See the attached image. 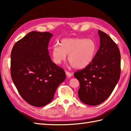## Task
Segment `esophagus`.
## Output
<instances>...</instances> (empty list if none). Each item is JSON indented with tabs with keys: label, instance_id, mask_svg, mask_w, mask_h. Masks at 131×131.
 Masks as SVG:
<instances>
[{
	"label": "esophagus",
	"instance_id": "obj_1",
	"mask_svg": "<svg viewBox=\"0 0 131 131\" xmlns=\"http://www.w3.org/2000/svg\"><path fill=\"white\" fill-rule=\"evenodd\" d=\"M65 73H66V75H67V76H68V77H70L72 75V74H71V73H70V72L66 71H65Z\"/></svg>",
	"mask_w": 131,
	"mask_h": 131
}]
</instances>
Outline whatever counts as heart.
Listing matches in <instances>:
<instances>
[{"instance_id": "b5f03b06", "label": "heart", "mask_w": 131, "mask_h": 131, "mask_svg": "<svg viewBox=\"0 0 131 131\" xmlns=\"http://www.w3.org/2000/svg\"><path fill=\"white\" fill-rule=\"evenodd\" d=\"M96 41L92 39L65 38L52 47L53 62L59 65L65 61L66 54L69 62L77 69H84L92 62L97 52Z\"/></svg>"}]
</instances>
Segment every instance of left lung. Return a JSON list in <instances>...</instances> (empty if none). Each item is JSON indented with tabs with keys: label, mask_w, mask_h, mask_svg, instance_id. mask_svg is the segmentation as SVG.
Wrapping results in <instances>:
<instances>
[{
	"label": "left lung",
	"mask_w": 131,
	"mask_h": 131,
	"mask_svg": "<svg viewBox=\"0 0 131 131\" xmlns=\"http://www.w3.org/2000/svg\"><path fill=\"white\" fill-rule=\"evenodd\" d=\"M100 46L92 62L74 73L79 80L78 95L84 104L96 106L112 94L121 75V54L117 45L106 33L98 30Z\"/></svg>",
	"instance_id": "8db88e82"
}]
</instances>
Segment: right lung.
Here are the masks:
<instances>
[{"mask_svg": "<svg viewBox=\"0 0 131 131\" xmlns=\"http://www.w3.org/2000/svg\"><path fill=\"white\" fill-rule=\"evenodd\" d=\"M53 34L31 31L14 45L10 56L11 77L23 99L43 106L53 99L58 86L66 79L63 69L51 60L48 46Z\"/></svg>", "mask_w": 131, "mask_h": 131, "instance_id": "add662e5", "label": "right lung"}]
</instances>
